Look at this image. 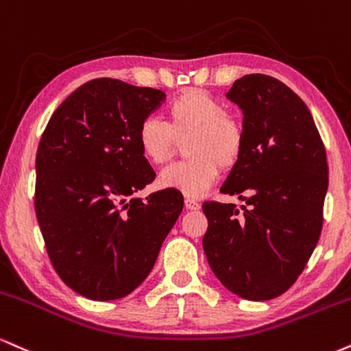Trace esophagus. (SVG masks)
Wrapping results in <instances>:
<instances>
[{
    "instance_id": "obj_1",
    "label": "esophagus",
    "mask_w": 351,
    "mask_h": 351,
    "mask_svg": "<svg viewBox=\"0 0 351 351\" xmlns=\"http://www.w3.org/2000/svg\"><path fill=\"white\" fill-rule=\"evenodd\" d=\"M185 207H187V210H199L200 204L195 199H191V197H189V199H185Z\"/></svg>"
}]
</instances>
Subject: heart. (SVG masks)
Listing matches in <instances>:
<instances>
[{
	"label": "heart",
	"mask_w": 351,
	"mask_h": 351,
	"mask_svg": "<svg viewBox=\"0 0 351 351\" xmlns=\"http://www.w3.org/2000/svg\"><path fill=\"white\" fill-rule=\"evenodd\" d=\"M184 144L187 160L164 169L159 185L176 189L187 197H200L215 182L220 169L230 171L240 162L246 144L245 125L240 117L200 88H187L166 106V123L144 118L136 131L139 152L147 162L166 164Z\"/></svg>",
	"instance_id": "obj_1"
}]
</instances>
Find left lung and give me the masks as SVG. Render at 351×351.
<instances>
[{"label": "left lung", "mask_w": 351, "mask_h": 351, "mask_svg": "<svg viewBox=\"0 0 351 351\" xmlns=\"http://www.w3.org/2000/svg\"><path fill=\"white\" fill-rule=\"evenodd\" d=\"M226 97L243 110L246 144L220 192L245 200L204 202V251L228 291L269 300L298 281L324 225L327 152L307 105L278 78L250 73Z\"/></svg>", "instance_id": "obj_1"}]
</instances>
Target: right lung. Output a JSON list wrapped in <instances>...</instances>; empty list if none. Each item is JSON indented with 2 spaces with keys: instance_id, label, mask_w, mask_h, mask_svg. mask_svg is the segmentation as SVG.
Here are the masks:
<instances>
[{
  "instance_id": "1",
  "label": "right lung",
  "mask_w": 351,
  "mask_h": 351,
  "mask_svg": "<svg viewBox=\"0 0 351 351\" xmlns=\"http://www.w3.org/2000/svg\"><path fill=\"white\" fill-rule=\"evenodd\" d=\"M166 98L95 78L60 103L36 154L34 208L53 269L92 300L121 299L151 273L184 208L182 193H133L154 180L136 131Z\"/></svg>"
}]
</instances>
